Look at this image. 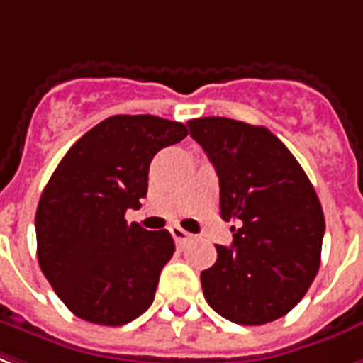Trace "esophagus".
Masks as SVG:
<instances>
[{"instance_id": "obj_1", "label": "esophagus", "mask_w": 363, "mask_h": 363, "mask_svg": "<svg viewBox=\"0 0 363 363\" xmlns=\"http://www.w3.org/2000/svg\"><path fill=\"white\" fill-rule=\"evenodd\" d=\"M171 236H173V240H175L177 243H184L190 238V234H188L184 228H181V226H171Z\"/></svg>"}]
</instances>
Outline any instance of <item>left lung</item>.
I'll use <instances>...</instances> for the list:
<instances>
[{
	"label": "left lung",
	"mask_w": 363,
	"mask_h": 363,
	"mask_svg": "<svg viewBox=\"0 0 363 363\" xmlns=\"http://www.w3.org/2000/svg\"><path fill=\"white\" fill-rule=\"evenodd\" d=\"M218 175L220 217L232 245L201 272L213 311L242 325L286 316L320 268L325 218L316 190L280 138L230 118L188 121Z\"/></svg>",
	"instance_id": "left-lung-1"
}]
</instances>
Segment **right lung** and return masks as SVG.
Wrapping results in <instances>:
<instances>
[{"instance_id":"obj_1","label":"right lung","mask_w":363,"mask_h":363,"mask_svg":"<svg viewBox=\"0 0 363 363\" xmlns=\"http://www.w3.org/2000/svg\"><path fill=\"white\" fill-rule=\"evenodd\" d=\"M186 135L184 123L157 116H112L57 165L35 211L38 261L77 318L123 325L150 308L175 242L127 225L125 211L148 192L152 157Z\"/></svg>"}]
</instances>
